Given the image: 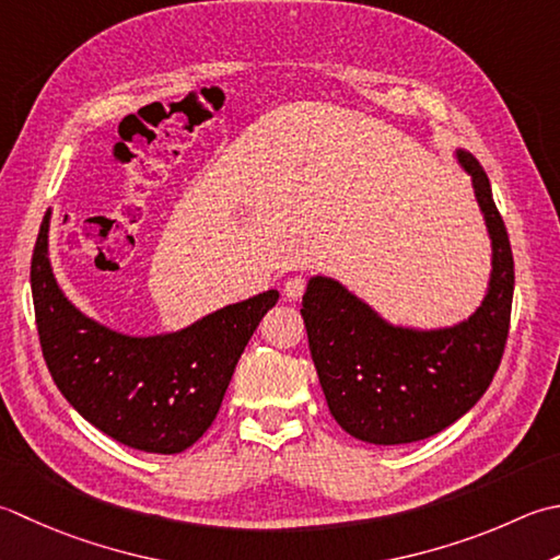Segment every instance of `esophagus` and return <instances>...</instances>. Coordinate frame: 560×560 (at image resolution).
Wrapping results in <instances>:
<instances>
[{
    "instance_id": "34e87169",
    "label": "esophagus",
    "mask_w": 560,
    "mask_h": 560,
    "mask_svg": "<svg viewBox=\"0 0 560 560\" xmlns=\"http://www.w3.org/2000/svg\"><path fill=\"white\" fill-rule=\"evenodd\" d=\"M303 293H305V279L303 277H291L287 283H283V295H287L289 301H299Z\"/></svg>"
}]
</instances>
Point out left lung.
Masks as SVG:
<instances>
[{
	"label": "left lung",
	"mask_w": 560,
	"mask_h": 560,
	"mask_svg": "<svg viewBox=\"0 0 560 560\" xmlns=\"http://www.w3.org/2000/svg\"><path fill=\"white\" fill-rule=\"evenodd\" d=\"M492 240L488 295L466 323L418 332L383 323L337 281L315 277L303 323L327 408L345 432L369 444H410L442 432L488 390L510 335L514 259L488 174L458 150Z\"/></svg>",
	"instance_id": "1"
}]
</instances>
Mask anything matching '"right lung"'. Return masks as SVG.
<instances>
[{"mask_svg": "<svg viewBox=\"0 0 560 560\" xmlns=\"http://www.w3.org/2000/svg\"><path fill=\"white\" fill-rule=\"evenodd\" d=\"M46 213L31 257L43 359L72 408L112 440L148 454H179L213 424L240 354L279 291L228 305L182 332L128 337L65 299L48 261Z\"/></svg>", "mask_w": 560, "mask_h": 560, "instance_id": "1", "label": "right lung"}]
</instances>
